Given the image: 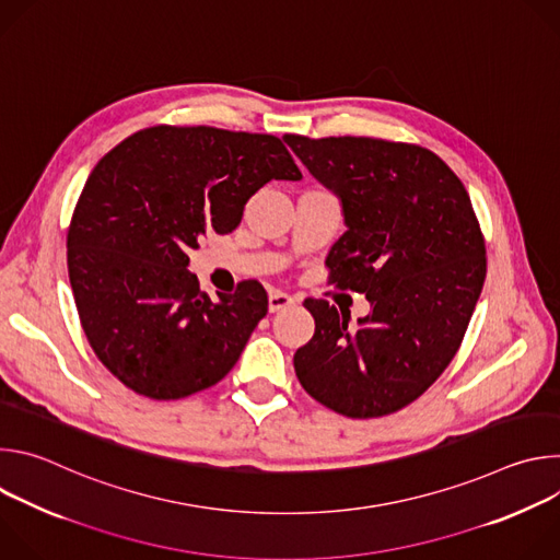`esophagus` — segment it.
I'll return each instance as SVG.
<instances>
[{
	"instance_id": "34e87169",
	"label": "esophagus",
	"mask_w": 560,
	"mask_h": 560,
	"mask_svg": "<svg viewBox=\"0 0 560 560\" xmlns=\"http://www.w3.org/2000/svg\"><path fill=\"white\" fill-rule=\"evenodd\" d=\"M294 305V299L281 290H272L270 296H268V310L270 312H281V310H288Z\"/></svg>"
}]
</instances>
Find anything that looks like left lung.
<instances>
[{
	"instance_id": "1",
	"label": "left lung",
	"mask_w": 560,
	"mask_h": 560,
	"mask_svg": "<svg viewBox=\"0 0 560 560\" xmlns=\"http://www.w3.org/2000/svg\"><path fill=\"white\" fill-rule=\"evenodd\" d=\"M283 139L343 203L348 230L328 253V283L372 307L350 328V312L303 301L314 335L294 354L299 383L348 419L398 412L450 365L483 290L486 238L469 195L419 143Z\"/></svg>"
}]
</instances>
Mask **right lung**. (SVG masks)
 Returning a JSON list of instances; mask_svg holds the SVG:
<instances>
[{"mask_svg": "<svg viewBox=\"0 0 560 560\" xmlns=\"http://www.w3.org/2000/svg\"><path fill=\"white\" fill-rule=\"evenodd\" d=\"M272 179H301L279 137L212 126L143 128L102 156L68 225V277L93 352L126 387L177 401L234 368L268 292L248 279L210 301L188 253L232 232Z\"/></svg>", "mask_w": 560, "mask_h": 560, "instance_id": "right-lung-1", "label": "right lung"}]
</instances>
